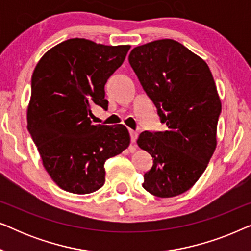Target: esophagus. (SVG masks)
I'll use <instances>...</instances> for the list:
<instances>
[{"mask_svg": "<svg viewBox=\"0 0 251 251\" xmlns=\"http://www.w3.org/2000/svg\"><path fill=\"white\" fill-rule=\"evenodd\" d=\"M129 133H130V139H131V143H135L138 133H137V131H133V130H129Z\"/></svg>", "mask_w": 251, "mask_h": 251, "instance_id": "1", "label": "esophagus"}]
</instances>
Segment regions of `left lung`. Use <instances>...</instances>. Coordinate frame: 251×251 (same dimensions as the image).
<instances>
[{"label": "left lung", "mask_w": 251, "mask_h": 251, "mask_svg": "<svg viewBox=\"0 0 251 251\" xmlns=\"http://www.w3.org/2000/svg\"><path fill=\"white\" fill-rule=\"evenodd\" d=\"M129 63L157 109L166 131H144L137 144L153 157L143 187L157 198L190 190L217 145L222 102L205 61L175 40L136 47Z\"/></svg>", "instance_id": "8db88e82"}]
</instances>
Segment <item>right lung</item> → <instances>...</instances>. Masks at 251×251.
Wrapping results in <instances>:
<instances>
[{
	"label": "right lung",
	"mask_w": 251,
	"mask_h": 251,
	"mask_svg": "<svg viewBox=\"0 0 251 251\" xmlns=\"http://www.w3.org/2000/svg\"><path fill=\"white\" fill-rule=\"evenodd\" d=\"M129 49L70 39L47 51L33 72L27 129L47 173L64 191L99 190L106 160L129 146L125 126H94L89 118L92 106L107 109L105 84Z\"/></svg>",
	"instance_id": "1"
}]
</instances>
